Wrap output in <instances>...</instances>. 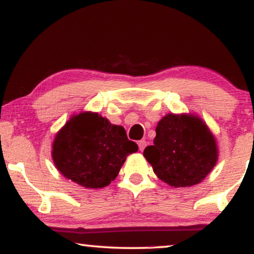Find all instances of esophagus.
<instances>
[{
    "instance_id": "1",
    "label": "esophagus",
    "mask_w": 254,
    "mask_h": 254,
    "mask_svg": "<svg viewBox=\"0 0 254 254\" xmlns=\"http://www.w3.org/2000/svg\"><path fill=\"white\" fill-rule=\"evenodd\" d=\"M146 145H147V142H146V140H140L138 141V146H139V149L142 152L144 151V148L146 147Z\"/></svg>"
}]
</instances>
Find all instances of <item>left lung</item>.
I'll return each instance as SVG.
<instances>
[{
	"instance_id": "left-lung-1",
	"label": "left lung",
	"mask_w": 254,
	"mask_h": 254,
	"mask_svg": "<svg viewBox=\"0 0 254 254\" xmlns=\"http://www.w3.org/2000/svg\"><path fill=\"white\" fill-rule=\"evenodd\" d=\"M155 132L154 144L144 149V156L156 176L170 187L199 184L216 164L215 138L199 117L168 114Z\"/></svg>"
}]
</instances>
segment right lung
Wrapping results in <instances>:
<instances>
[{
  "instance_id": "right-lung-1",
  "label": "right lung",
  "mask_w": 254,
  "mask_h": 254,
  "mask_svg": "<svg viewBox=\"0 0 254 254\" xmlns=\"http://www.w3.org/2000/svg\"><path fill=\"white\" fill-rule=\"evenodd\" d=\"M138 151L123 127L98 113L73 115L57 132L53 160L67 180L87 189L105 188L119 175L127 156Z\"/></svg>"
}]
</instances>
